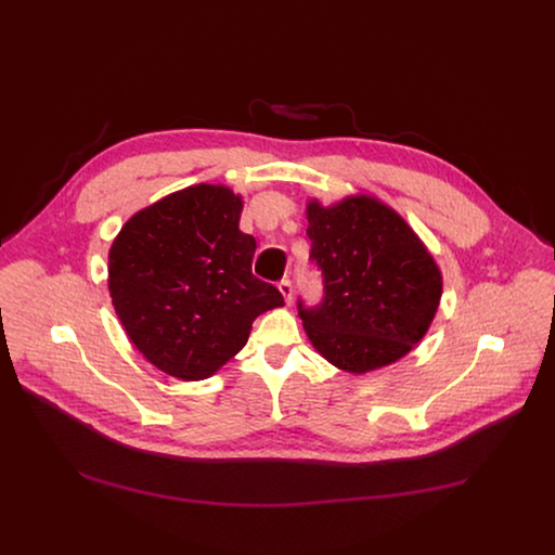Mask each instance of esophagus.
I'll list each match as a JSON object with an SVG mask.
<instances>
[{
    "instance_id": "1",
    "label": "esophagus",
    "mask_w": 555,
    "mask_h": 555,
    "mask_svg": "<svg viewBox=\"0 0 555 555\" xmlns=\"http://www.w3.org/2000/svg\"><path fill=\"white\" fill-rule=\"evenodd\" d=\"M279 289H281V294H283L285 302L289 305V302H292V296H294V287H292V281H289V279H283V281L279 283Z\"/></svg>"
}]
</instances>
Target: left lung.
<instances>
[{
  "mask_svg": "<svg viewBox=\"0 0 555 555\" xmlns=\"http://www.w3.org/2000/svg\"><path fill=\"white\" fill-rule=\"evenodd\" d=\"M309 259L323 272V300L305 307L302 327L325 360L366 373L404 358L428 332L441 272L413 228L375 197L307 204Z\"/></svg>",
  "mask_w": 555,
  "mask_h": 555,
  "instance_id": "left-lung-1",
  "label": "left lung"
}]
</instances>
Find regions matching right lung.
Instances as JSON below:
<instances>
[{
  "mask_svg": "<svg viewBox=\"0 0 555 555\" xmlns=\"http://www.w3.org/2000/svg\"><path fill=\"white\" fill-rule=\"evenodd\" d=\"M242 197L197 184L135 212L109 250V294L135 349L180 379L210 377L283 294L253 274Z\"/></svg>",
  "mask_w": 555,
  "mask_h": 555,
  "instance_id": "obj_1",
  "label": "right lung"
}]
</instances>
